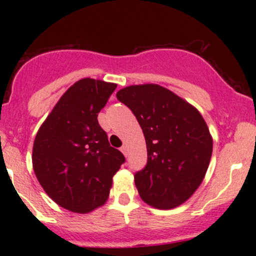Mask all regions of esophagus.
Returning <instances> with one entry per match:
<instances>
[{
  "label": "esophagus",
  "instance_id": "esophagus-1",
  "mask_svg": "<svg viewBox=\"0 0 256 256\" xmlns=\"http://www.w3.org/2000/svg\"><path fill=\"white\" fill-rule=\"evenodd\" d=\"M120 152H122V154H124V155H125V156H128V146H122V148H120Z\"/></svg>",
  "mask_w": 256,
  "mask_h": 256
}]
</instances>
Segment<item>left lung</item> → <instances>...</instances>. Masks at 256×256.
I'll return each instance as SVG.
<instances>
[{"label": "left lung", "instance_id": "left-lung-1", "mask_svg": "<svg viewBox=\"0 0 256 256\" xmlns=\"http://www.w3.org/2000/svg\"><path fill=\"white\" fill-rule=\"evenodd\" d=\"M142 128L148 161L134 174L140 198L158 210L184 204L204 180L213 140L194 106L158 84L131 85L116 92Z\"/></svg>", "mask_w": 256, "mask_h": 256}]
</instances>
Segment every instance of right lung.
<instances>
[{
  "mask_svg": "<svg viewBox=\"0 0 256 256\" xmlns=\"http://www.w3.org/2000/svg\"><path fill=\"white\" fill-rule=\"evenodd\" d=\"M116 84L84 78L61 96L38 130L32 149L34 174L52 201L85 214L110 196L113 176L125 162L98 124L100 110Z\"/></svg>",
  "mask_w": 256,
  "mask_h": 256,
  "instance_id": "add662e5",
  "label": "right lung"
}]
</instances>
